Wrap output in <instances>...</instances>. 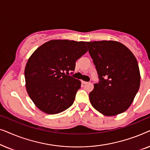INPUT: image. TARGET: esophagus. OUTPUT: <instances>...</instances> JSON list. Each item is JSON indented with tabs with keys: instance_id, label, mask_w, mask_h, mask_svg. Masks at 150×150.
<instances>
[{
	"instance_id": "34e87169",
	"label": "esophagus",
	"mask_w": 150,
	"mask_h": 150,
	"mask_svg": "<svg viewBox=\"0 0 150 150\" xmlns=\"http://www.w3.org/2000/svg\"><path fill=\"white\" fill-rule=\"evenodd\" d=\"M82 83H83V84H87V83H88V82H86V81H82Z\"/></svg>"
}]
</instances>
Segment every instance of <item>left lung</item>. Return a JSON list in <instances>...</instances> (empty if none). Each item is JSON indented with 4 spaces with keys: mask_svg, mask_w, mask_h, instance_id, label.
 Returning <instances> with one entry per match:
<instances>
[{
    "mask_svg": "<svg viewBox=\"0 0 150 150\" xmlns=\"http://www.w3.org/2000/svg\"><path fill=\"white\" fill-rule=\"evenodd\" d=\"M86 44L99 78L89 93L91 105L106 116L122 113L132 104L140 86V71L134 55L115 41Z\"/></svg>",
    "mask_w": 150,
    "mask_h": 150,
    "instance_id": "8db88e82",
    "label": "left lung"
}]
</instances>
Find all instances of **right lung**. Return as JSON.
Listing matches in <instances>:
<instances>
[{"mask_svg": "<svg viewBox=\"0 0 150 150\" xmlns=\"http://www.w3.org/2000/svg\"><path fill=\"white\" fill-rule=\"evenodd\" d=\"M87 50L84 42L57 40L45 43L33 53L24 76L26 91L39 109L57 114L72 105L81 83L69 71H74L76 61Z\"/></svg>", "mask_w": 150, "mask_h": 150, "instance_id": "add662e5", "label": "right lung"}]
</instances>
